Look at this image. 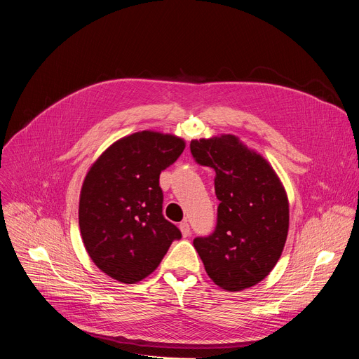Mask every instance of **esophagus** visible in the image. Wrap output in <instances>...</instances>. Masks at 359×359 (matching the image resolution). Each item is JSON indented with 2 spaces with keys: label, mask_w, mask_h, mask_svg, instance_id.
I'll return each instance as SVG.
<instances>
[{
  "label": "esophagus",
  "mask_w": 359,
  "mask_h": 359,
  "mask_svg": "<svg viewBox=\"0 0 359 359\" xmlns=\"http://www.w3.org/2000/svg\"><path fill=\"white\" fill-rule=\"evenodd\" d=\"M180 231H182V234H183V237H189L190 236V226H189V223H187V220H184V222H182L180 223Z\"/></svg>",
  "instance_id": "34e87169"
}]
</instances>
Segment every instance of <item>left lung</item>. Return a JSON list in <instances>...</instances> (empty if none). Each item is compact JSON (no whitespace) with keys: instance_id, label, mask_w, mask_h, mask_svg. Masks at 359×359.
<instances>
[{"instance_id":"1","label":"left lung","mask_w":359,"mask_h":359,"mask_svg":"<svg viewBox=\"0 0 359 359\" xmlns=\"http://www.w3.org/2000/svg\"><path fill=\"white\" fill-rule=\"evenodd\" d=\"M191 156L215 170L220 200L217 224L193 240L209 277L223 290L241 291L264 280L277 264L288 233V198L269 162L238 137L190 142Z\"/></svg>"}]
</instances>
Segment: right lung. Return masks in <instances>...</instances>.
<instances>
[{"mask_svg": "<svg viewBox=\"0 0 359 359\" xmlns=\"http://www.w3.org/2000/svg\"><path fill=\"white\" fill-rule=\"evenodd\" d=\"M184 140L136 132L109 146L89 169L79 198V229L92 262L109 277L135 284L158 269L180 230L163 217L162 170Z\"/></svg>", "mask_w": 359, "mask_h": 359, "instance_id": "obj_1", "label": "right lung"}]
</instances>
